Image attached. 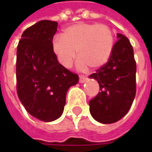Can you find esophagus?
Segmentation results:
<instances>
[{
    "instance_id": "34e87169",
    "label": "esophagus",
    "mask_w": 152,
    "mask_h": 152,
    "mask_svg": "<svg viewBox=\"0 0 152 152\" xmlns=\"http://www.w3.org/2000/svg\"><path fill=\"white\" fill-rule=\"evenodd\" d=\"M86 80H87V76H83V75L79 76V82L80 83H84Z\"/></svg>"
}]
</instances>
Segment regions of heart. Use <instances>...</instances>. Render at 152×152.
I'll return each mask as SVG.
<instances>
[{
	"instance_id": "b5f03b06",
	"label": "heart",
	"mask_w": 152,
	"mask_h": 152,
	"mask_svg": "<svg viewBox=\"0 0 152 152\" xmlns=\"http://www.w3.org/2000/svg\"><path fill=\"white\" fill-rule=\"evenodd\" d=\"M113 46V32L104 23L72 24L64 29L62 36L55 35L52 39L53 53L64 68L72 66L77 51L79 69H99L109 61Z\"/></svg>"
}]
</instances>
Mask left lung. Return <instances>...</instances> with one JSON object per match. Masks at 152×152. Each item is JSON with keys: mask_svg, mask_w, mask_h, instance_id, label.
I'll return each mask as SVG.
<instances>
[{"mask_svg": "<svg viewBox=\"0 0 152 152\" xmlns=\"http://www.w3.org/2000/svg\"><path fill=\"white\" fill-rule=\"evenodd\" d=\"M117 38L109 61L89 76L98 81L100 89L90 100V113L105 124L118 121L129 112L137 91L133 46L124 35L118 33Z\"/></svg>", "mask_w": 152, "mask_h": 152, "instance_id": "8db88e82", "label": "left lung"}]
</instances>
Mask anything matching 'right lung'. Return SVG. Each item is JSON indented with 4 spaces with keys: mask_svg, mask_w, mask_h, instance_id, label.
Masks as SVG:
<instances>
[{
    "mask_svg": "<svg viewBox=\"0 0 152 152\" xmlns=\"http://www.w3.org/2000/svg\"><path fill=\"white\" fill-rule=\"evenodd\" d=\"M58 23L42 20L27 28L16 50V91L33 117L53 121L63 113L69 88L78 76L62 67L52 50Z\"/></svg>",
    "mask_w": 152,
    "mask_h": 152,
    "instance_id": "add662e5",
    "label": "right lung"
}]
</instances>
